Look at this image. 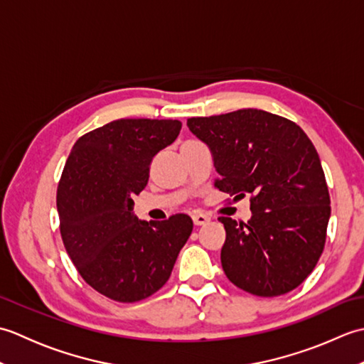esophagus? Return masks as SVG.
I'll return each instance as SVG.
<instances>
[{
    "label": "esophagus",
    "instance_id": "esophagus-1",
    "mask_svg": "<svg viewBox=\"0 0 364 364\" xmlns=\"http://www.w3.org/2000/svg\"><path fill=\"white\" fill-rule=\"evenodd\" d=\"M192 220H194L197 227H200V225H206V223L211 219H210V215H206V214H194L192 215Z\"/></svg>",
    "mask_w": 364,
    "mask_h": 364
}]
</instances>
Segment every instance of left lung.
Instances as JSON below:
<instances>
[{"label":"left lung","instance_id":"obj_1","mask_svg":"<svg viewBox=\"0 0 364 364\" xmlns=\"http://www.w3.org/2000/svg\"><path fill=\"white\" fill-rule=\"evenodd\" d=\"M188 127L211 149L220 175L214 186L250 196L249 222L219 218L228 280L259 297L296 289L318 264L331 211L313 142L294 122L261 109L191 117Z\"/></svg>","mask_w":364,"mask_h":364}]
</instances>
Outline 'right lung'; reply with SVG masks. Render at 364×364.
<instances>
[{"instance_id": "right-lung-1", "label": "right lung", "mask_w": 364, "mask_h": 364, "mask_svg": "<svg viewBox=\"0 0 364 364\" xmlns=\"http://www.w3.org/2000/svg\"><path fill=\"white\" fill-rule=\"evenodd\" d=\"M180 120L120 119L81 136L58 186L60 236L84 282L123 304L159 291L192 233L188 214L139 220L154 154L180 134Z\"/></svg>"}]
</instances>
